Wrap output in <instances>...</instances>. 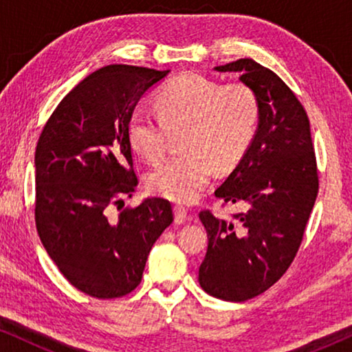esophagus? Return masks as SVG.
<instances>
[{
  "label": "esophagus",
  "mask_w": 352,
  "mask_h": 352,
  "mask_svg": "<svg viewBox=\"0 0 352 352\" xmlns=\"http://www.w3.org/2000/svg\"><path fill=\"white\" fill-rule=\"evenodd\" d=\"M190 219H192V216L189 214L187 208H184V206H181V205L175 206V221L177 224H184L186 221H190Z\"/></svg>",
  "instance_id": "esophagus-1"
}]
</instances>
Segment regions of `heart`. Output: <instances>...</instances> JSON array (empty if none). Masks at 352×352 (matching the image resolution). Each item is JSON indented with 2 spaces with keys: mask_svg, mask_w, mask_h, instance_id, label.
Returning a JSON list of instances; mask_svg holds the SVG:
<instances>
[{
  "mask_svg": "<svg viewBox=\"0 0 352 352\" xmlns=\"http://www.w3.org/2000/svg\"><path fill=\"white\" fill-rule=\"evenodd\" d=\"M155 104L158 113L146 105L133 110L126 136L133 151L153 163L165 153L170 134L182 129L184 153L163 162L147 176L148 190L173 201L197 199L213 166H234L258 126V96L243 81L223 85L189 72L163 86Z\"/></svg>",
  "mask_w": 352,
  "mask_h": 352,
  "instance_id": "b5f03b06",
  "label": "heart"
}]
</instances>
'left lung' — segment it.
Listing matches in <instances>:
<instances>
[{
    "label": "left lung",
    "instance_id": "1",
    "mask_svg": "<svg viewBox=\"0 0 352 352\" xmlns=\"http://www.w3.org/2000/svg\"><path fill=\"white\" fill-rule=\"evenodd\" d=\"M237 72L258 96L256 133L239 165L214 190L247 210L232 221L200 211L208 248L199 282L208 295L247 301L280 278L300 248L319 190L309 118L296 96L272 70L253 59L214 67Z\"/></svg>",
    "mask_w": 352,
    "mask_h": 352
}]
</instances>
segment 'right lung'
Returning <instances> with one entry per match:
<instances>
[{"mask_svg":"<svg viewBox=\"0 0 352 352\" xmlns=\"http://www.w3.org/2000/svg\"><path fill=\"white\" fill-rule=\"evenodd\" d=\"M168 74L122 64L93 72L60 100L38 139V235L67 280L89 296L131 293L152 245L173 223L171 204L157 197L109 214L138 186L129 115Z\"/></svg>","mask_w":352,"mask_h":352,"instance_id":"1","label":"right lung"}]
</instances>
